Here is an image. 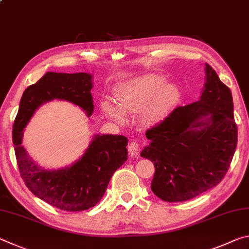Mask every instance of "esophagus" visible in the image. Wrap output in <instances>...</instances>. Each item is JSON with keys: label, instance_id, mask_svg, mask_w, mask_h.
<instances>
[{"label": "esophagus", "instance_id": "34e87169", "mask_svg": "<svg viewBox=\"0 0 249 249\" xmlns=\"http://www.w3.org/2000/svg\"><path fill=\"white\" fill-rule=\"evenodd\" d=\"M128 151H129V154L131 156H137L139 153H140L141 146L138 142L132 141L128 146Z\"/></svg>", "mask_w": 249, "mask_h": 249}]
</instances>
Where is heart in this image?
Returning a JSON list of instances; mask_svg holds the SVG:
<instances>
[{
  "label": "heart",
  "mask_w": 249,
  "mask_h": 249,
  "mask_svg": "<svg viewBox=\"0 0 249 249\" xmlns=\"http://www.w3.org/2000/svg\"><path fill=\"white\" fill-rule=\"evenodd\" d=\"M165 77L158 74L134 78L116 89V103L109 99L100 102V108L108 117L118 122L125 118L124 112L141 111L144 124H156L179 102L180 89L174 83H165Z\"/></svg>",
  "instance_id": "obj_1"
}]
</instances>
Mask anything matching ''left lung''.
I'll list each match as a JSON object with an SVG mask.
<instances>
[{"mask_svg": "<svg viewBox=\"0 0 249 249\" xmlns=\"http://www.w3.org/2000/svg\"><path fill=\"white\" fill-rule=\"evenodd\" d=\"M141 156L154 164L151 189L160 199L180 202L220 184L237 145L231 89L206 63L200 99L174 109L146 130Z\"/></svg>", "mask_w": 249, "mask_h": 249, "instance_id": "1", "label": "left lung"}]
</instances>
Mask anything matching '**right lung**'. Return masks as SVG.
Masks as SVG:
<instances>
[{"label":"right lung","instance_id":"right-lung-1","mask_svg":"<svg viewBox=\"0 0 249 249\" xmlns=\"http://www.w3.org/2000/svg\"><path fill=\"white\" fill-rule=\"evenodd\" d=\"M91 74L47 72L21 96L13 124V143L20 176L39 199L64 211H84L103 198L111 176L128 160V139L95 134L82 158L72 166L49 171L39 166L21 145L24 129L42 104L53 99L76 105L90 117L94 111Z\"/></svg>","mask_w":249,"mask_h":249}]
</instances>
